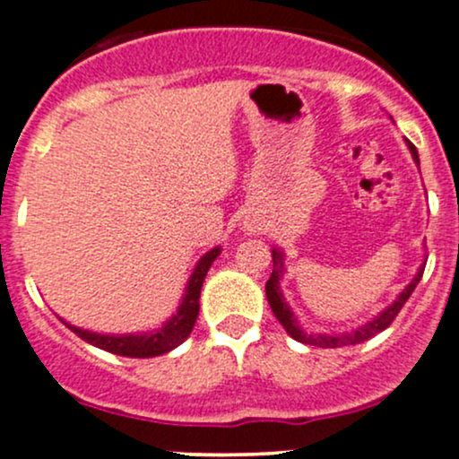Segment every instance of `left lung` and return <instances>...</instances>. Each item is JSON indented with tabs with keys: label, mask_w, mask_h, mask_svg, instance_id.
<instances>
[{
	"label": "left lung",
	"mask_w": 459,
	"mask_h": 459,
	"mask_svg": "<svg viewBox=\"0 0 459 459\" xmlns=\"http://www.w3.org/2000/svg\"><path fill=\"white\" fill-rule=\"evenodd\" d=\"M410 152H412V157L419 163V152H416L414 144H410ZM272 256H273V272L270 276V281L265 284V296H267V302H270V307L273 310V315H276V319L281 321L282 328L289 332V334L293 336V339L299 341V343H307V345H315V347H343V345H358V343H365V341L371 339V336H376L377 332L386 330L388 325L393 324L394 317L399 315V310L403 308V304L408 302V298L412 296V291L416 289V284H419L420 278H423V270L425 267H420L419 273L414 276V281L408 284V287L403 289L402 296H399L394 302L388 307L384 313L377 315L376 319L368 321V324L360 325V328L350 332V334H307V332L299 330L298 325V319L293 317V313L289 310L287 302H284L282 293H281V287H278V281H281V273H282V255L278 250H272Z\"/></svg>",
	"instance_id": "8db88e82"
}]
</instances>
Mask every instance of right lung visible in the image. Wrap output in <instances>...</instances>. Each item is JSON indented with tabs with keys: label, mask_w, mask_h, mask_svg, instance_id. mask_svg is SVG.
<instances>
[{
	"label": "right lung",
	"mask_w": 459,
	"mask_h": 459,
	"mask_svg": "<svg viewBox=\"0 0 459 459\" xmlns=\"http://www.w3.org/2000/svg\"><path fill=\"white\" fill-rule=\"evenodd\" d=\"M220 255V247H213L212 252L203 256L198 261L196 270H194L192 278H189V284L186 289V298H183L181 307H178L177 315L168 321L163 328H160L152 334H125V336H108V334H97V332H88L82 328H75V325L66 324L79 339H83L86 343H91L99 350L112 351V354L118 356H129V358H152L161 356L166 351L175 350L177 345H181L183 341L187 339L189 332H192L194 324H196L198 317V298L200 289H203L204 276H207L209 267L215 261V256Z\"/></svg>",
	"instance_id": "obj_1"
}]
</instances>
